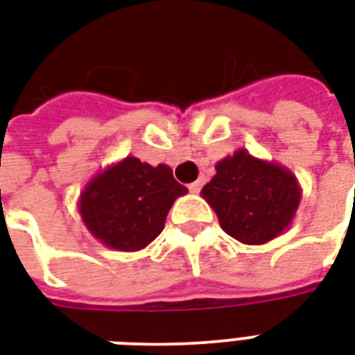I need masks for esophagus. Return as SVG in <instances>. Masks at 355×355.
<instances>
[{
    "label": "esophagus",
    "instance_id": "esophagus-1",
    "mask_svg": "<svg viewBox=\"0 0 355 355\" xmlns=\"http://www.w3.org/2000/svg\"><path fill=\"white\" fill-rule=\"evenodd\" d=\"M189 188V191H191V193H199V191H201V188H202V180H197V182H191L188 186Z\"/></svg>",
    "mask_w": 355,
    "mask_h": 355
}]
</instances>
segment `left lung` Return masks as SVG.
<instances>
[{"label": "left lung", "instance_id": "obj_1", "mask_svg": "<svg viewBox=\"0 0 355 355\" xmlns=\"http://www.w3.org/2000/svg\"><path fill=\"white\" fill-rule=\"evenodd\" d=\"M201 196L229 236L262 245L291 227L302 201V186L285 166L238 148L216 164V175Z\"/></svg>", "mask_w": 355, "mask_h": 355}]
</instances>
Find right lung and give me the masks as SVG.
I'll return each mask as SVG.
<instances>
[{"label": "right lung", "instance_id": "obj_1", "mask_svg": "<svg viewBox=\"0 0 355 355\" xmlns=\"http://www.w3.org/2000/svg\"><path fill=\"white\" fill-rule=\"evenodd\" d=\"M186 193L188 189L173 178L169 166L154 167L126 156L85 184L78 212L102 245L139 251L164 231L169 208Z\"/></svg>", "mask_w": 355, "mask_h": 355}]
</instances>
